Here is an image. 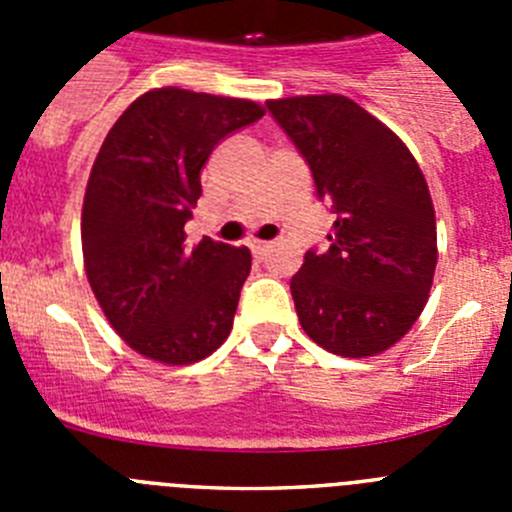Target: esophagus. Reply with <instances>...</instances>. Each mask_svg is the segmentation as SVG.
Wrapping results in <instances>:
<instances>
[{"label":"esophagus","mask_w":512,"mask_h":512,"mask_svg":"<svg viewBox=\"0 0 512 512\" xmlns=\"http://www.w3.org/2000/svg\"><path fill=\"white\" fill-rule=\"evenodd\" d=\"M271 248V243L269 241H251V251H253V256H264L266 251H269Z\"/></svg>","instance_id":"34e87169"}]
</instances>
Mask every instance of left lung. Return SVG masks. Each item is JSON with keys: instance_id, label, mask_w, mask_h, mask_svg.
Returning <instances> with one entry per match:
<instances>
[{"instance_id": "8db88e82", "label": "left lung", "mask_w": 512, "mask_h": 512, "mask_svg": "<svg viewBox=\"0 0 512 512\" xmlns=\"http://www.w3.org/2000/svg\"><path fill=\"white\" fill-rule=\"evenodd\" d=\"M266 107L336 215L328 251H307L289 282L302 330L336 356L382 354L413 328L436 271V212L423 171L354 99L310 94Z\"/></svg>"}]
</instances>
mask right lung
I'll return each mask as SVG.
<instances>
[{
  "instance_id": "add662e5",
  "label": "right lung",
  "mask_w": 512,
  "mask_h": 512,
  "mask_svg": "<svg viewBox=\"0 0 512 512\" xmlns=\"http://www.w3.org/2000/svg\"><path fill=\"white\" fill-rule=\"evenodd\" d=\"M264 117L251 99L164 87L135 99L104 138L81 210L92 292L117 336L161 364H192L228 338L251 251L184 225L212 148Z\"/></svg>"
}]
</instances>
